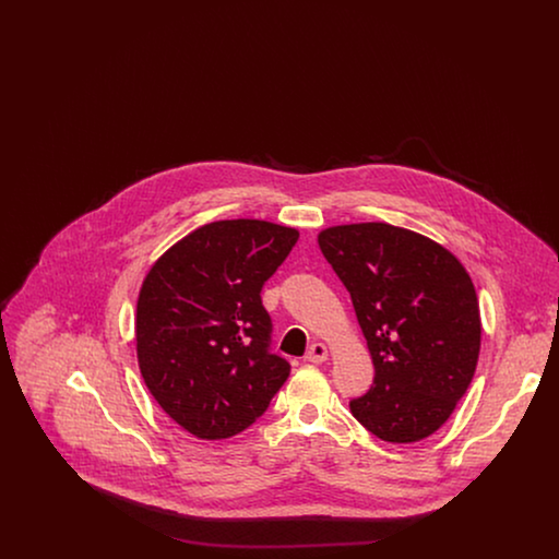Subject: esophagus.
Returning a JSON list of instances; mask_svg holds the SVG:
<instances>
[{"label": "esophagus", "instance_id": "1", "mask_svg": "<svg viewBox=\"0 0 559 559\" xmlns=\"http://www.w3.org/2000/svg\"><path fill=\"white\" fill-rule=\"evenodd\" d=\"M326 356H329V349H326L324 344H312V346L308 347V352H306L304 360H306V362H314V365H319V362H324V360H326Z\"/></svg>", "mask_w": 559, "mask_h": 559}]
</instances>
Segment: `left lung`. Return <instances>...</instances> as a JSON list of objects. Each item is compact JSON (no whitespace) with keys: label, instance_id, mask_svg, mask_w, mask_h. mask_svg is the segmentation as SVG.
Listing matches in <instances>:
<instances>
[{"label":"left lung","instance_id":"obj_1","mask_svg":"<svg viewBox=\"0 0 559 559\" xmlns=\"http://www.w3.org/2000/svg\"><path fill=\"white\" fill-rule=\"evenodd\" d=\"M322 255L344 283L374 365L352 415L392 444L447 424L478 365V295L449 249L383 222L333 226Z\"/></svg>","mask_w":559,"mask_h":559}]
</instances>
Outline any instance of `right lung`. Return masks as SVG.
Returning <instances> with one entry per match:
<instances>
[{
	"label": "right lung",
	"mask_w": 559,
	"mask_h": 559,
	"mask_svg": "<svg viewBox=\"0 0 559 559\" xmlns=\"http://www.w3.org/2000/svg\"><path fill=\"white\" fill-rule=\"evenodd\" d=\"M299 233L264 219L212 222L169 247L135 304V352L160 408L201 440L255 424L289 377L270 352L262 287Z\"/></svg>",
	"instance_id": "obj_1"
}]
</instances>
